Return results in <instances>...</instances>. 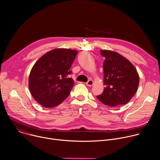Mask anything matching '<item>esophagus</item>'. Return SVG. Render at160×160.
Listing matches in <instances>:
<instances>
[{"instance_id":"1","label":"esophagus","mask_w":160,"mask_h":160,"mask_svg":"<svg viewBox=\"0 0 160 160\" xmlns=\"http://www.w3.org/2000/svg\"><path fill=\"white\" fill-rule=\"evenodd\" d=\"M86 84H87V86L91 87V86H92V85H93V80H89L86 83Z\"/></svg>"}]
</instances>
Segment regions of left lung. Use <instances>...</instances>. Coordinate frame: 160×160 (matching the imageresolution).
I'll return each instance as SVG.
<instances>
[{
    "mask_svg": "<svg viewBox=\"0 0 160 160\" xmlns=\"http://www.w3.org/2000/svg\"><path fill=\"white\" fill-rule=\"evenodd\" d=\"M100 53L105 58L103 64L105 87L97 98L111 107L126 104L138 90L139 77L136 69L118 52L101 49Z\"/></svg>",
    "mask_w": 160,
    "mask_h": 160,
    "instance_id": "1",
    "label": "left lung"
}]
</instances>
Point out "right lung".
Here are the masks:
<instances>
[{
    "mask_svg": "<svg viewBox=\"0 0 160 160\" xmlns=\"http://www.w3.org/2000/svg\"><path fill=\"white\" fill-rule=\"evenodd\" d=\"M75 49L57 48L42 55L34 65L29 77V88L42 106L51 108L70 95L74 82L69 75L77 55Z\"/></svg>",
    "mask_w": 160,
    "mask_h": 160,
    "instance_id": "add662e5",
    "label": "right lung"
}]
</instances>
